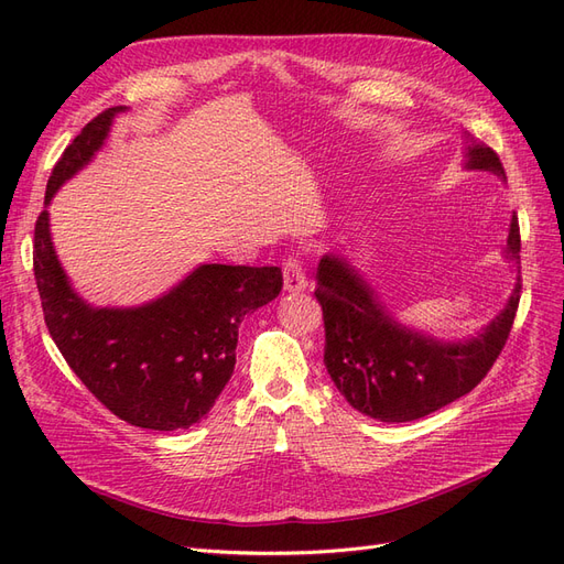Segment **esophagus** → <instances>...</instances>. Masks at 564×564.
<instances>
[{
    "mask_svg": "<svg viewBox=\"0 0 564 564\" xmlns=\"http://www.w3.org/2000/svg\"><path fill=\"white\" fill-rule=\"evenodd\" d=\"M308 286V278H305V270L299 256H286L284 261V292H303Z\"/></svg>",
    "mask_w": 564,
    "mask_h": 564,
    "instance_id": "1",
    "label": "esophagus"
}]
</instances>
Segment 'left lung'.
I'll use <instances>...</instances> for the list:
<instances>
[{
  "label": "left lung",
  "instance_id": "obj_1",
  "mask_svg": "<svg viewBox=\"0 0 564 564\" xmlns=\"http://www.w3.org/2000/svg\"><path fill=\"white\" fill-rule=\"evenodd\" d=\"M466 166L506 178L497 152L466 148ZM506 253L520 259L518 216L510 218ZM520 278L506 308L482 334L458 344L406 329L344 256L327 253L317 265L315 296L324 317V367L350 406L386 423L416 421L464 398L501 355L520 303Z\"/></svg>",
  "mask_w": 564,
  "mask_h": 564
}]
</instances>
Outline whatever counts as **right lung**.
I'll return each instance as SVG.
<instances>
[{
	"instance_id": "right-lung-1",
	"label": "right lung",
	"mask_w": 564,
	"mask_h": 564,
	"mask_svg": "<svg viewBox=\"0 0 564 564\" xmlns=\"http://www.w3.org/2000/svg\"><path fill=\"white\" fill-rule=\"evenodd\" d=\"M117 112L124 108L96 115L65 148L44 204L91 162ZM32 265L44 322L65 362L115 416L150 431L191 429L209 414L232 377L242 319L282 292L275 265L207 263L141 308H94L65 278L46 209L35 224Z\"/></svg>"
}]
</instances>
